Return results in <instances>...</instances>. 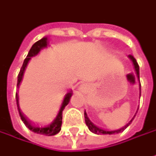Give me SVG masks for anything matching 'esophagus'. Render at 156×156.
Instances as JSON below:
<instances>
[{
  "mask_svg": "<svg viewBox=\"0 0 156 156\" xmlns=\"http://www.w3.org/2000/svg\"><path fill=\"white\" fill-rule=\"evenodd\" d=\"M87 88H88V85H87L86 83H84V82L80 83V90L85 91V90H87Z\"/></svg>",
  "mask_w": 156,
  "mask_h": 156,
  "instance_id": "obj_1",
  "label": "esophagus"
}]
</instances>
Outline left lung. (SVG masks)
<instances>
[{
  "mask_svg": "<svg viewBox=\"0 0 156 156\" xmlns=\"http://www.w3.org/2000/svg\"><path fill=\"white\" fill-rule=\"evenodd\" d=\"M129 59L132 61V63H133V66H134V69H135V72H136V74H137V76H138V80H140V67H139V65H138V63H137V61H136V59L132 56V55H129ZM84 116H85V122H86V125L88 126V128H89V129L91 131V132H93V133H95V134H115V133H119V132H121V131H123L125 129H127L129 126V124L132 122V120H133V118L130 120V122H129V123L125 126V127H123L122 129H117V130H105V129H101V128H98L97 126H95L92 122L89 119V117H88V115H87V113L86 112H84Z\"/></svg>",
  "mask_w": 156,
  "mask_h": 156,
  "instance_id": "obj_1",
  "label": "left lung"
}]
</instances>
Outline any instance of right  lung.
I'll return each mask as SVG.
<instances>
[{
  "instance_id": "1",
  "label": "right lung",
  "mask_w": 156,
  "mask_h": 156,
  "mask_svg": "<svg viewBox=\"0 0 156 156\" xmlns=\"http://www.w3.org/2000/svg\"><path fill=\"white\" fill-rule=\"evenodd\" d=\"M48 45V39L47 37H44L42 38L41 40L38 41L37 42H35L34 44L32 45L31 49L29 50L27 55V58L24 60V63H23V66L20 69V72L18 74V76H17V88L19 87L20 85V82L22 81V79H23V75H24V72L26 70V67L29 62V60L31 59V57L33 56H36V55L43 49V48H46ZM72 96V92L71 91H68L66 95H65V98L62 101L60 106H59V109L57 110V113L53 115V117L46 123L45 125H35V124H32L24 116V115L22 114L20 108H19V105H18V95L16 93V104H17V107H18V112H19V115L22 119V121L24 122V124L26 125V127L27 129H29L31 131L35 132V133H38V134H41V135H46V136H53L55 134H57L60 130H61V126H62V118H63V111L65 109V107L68 105L69 103V100Z\"/></svg>"
}]
</instances>
